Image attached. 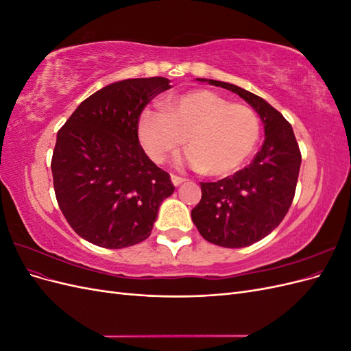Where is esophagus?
<instances>
[{
	"label": "esophagus",
	"instance_id": "obj_1",
	"mask_svg": "<svg viewBox=\"0 0 351 351\" xmlns=\"http://www.w3.org/2000/svg\"><path fill=\"white\" fill-rule=\"evenodd\" d=\"M171 182H173V184H174V186H180V184L186 182V178H183V177H178V176L173 174V176H171Z\"/></svg>",
	"mask_w": 351,
	"mask_h": 351
}]
</instances>
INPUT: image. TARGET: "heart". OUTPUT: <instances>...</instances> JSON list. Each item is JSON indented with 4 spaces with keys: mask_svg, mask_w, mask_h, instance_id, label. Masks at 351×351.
Here are the masks:
<instances>
[{
    "mask_svg": "<svg viewBox=\"0 0 351 351\" xmlns=\"http://www.w3.org/2000/svg\"><path fill=\"white\" fill-rule=\"evenodd\" d=\"M261 136L256 112L206 89L189 90L162 102V111L145 110L137 137L146 155L162 164L186 145L189 165L208 176L231 174L246 161Z\"/></svg>",
    "mask_w": 351,
    "mask_h": 351,
    "instance_id": "heart-1",
    "label": "heart"
}]
</instances>
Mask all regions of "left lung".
<instances>
[{
	"label": "left lung",
	"instance_id": "obj_1",
	"mask_svg": "<svg viewBox=\"0 0 351 351\" xmlns=\"http://www.w3.org/2000/svg\"><path fill=\"white\" fill-rule=\"evenodd\" d=\"M197 80L237 93L263 123L265 142L253 161L234 176L200 183L202 199L192 209L205 240L222 247H246L267 237L289 212L302 164L299 145L291 124L258 95L226 82Z\"/></svg>",
	"mask_w": 351,
	"mask_h": 351
}]
</instances>
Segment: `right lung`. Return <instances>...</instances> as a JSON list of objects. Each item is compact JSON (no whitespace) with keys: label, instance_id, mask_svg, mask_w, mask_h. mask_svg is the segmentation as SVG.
Segmentation results:
<instances>
[{"label":"right lung","instance_id":"1","mask_svg":"<svg viewBox=\"0 0 351 351\" xmlns=\"http://www.w3.org/2000/svg\"><path fill=\"white\" fill-rule=\"evenodd\" d=\"M169 88L165 77L111 83L84 99L58 130L51 161L56 197L86 241L123 249L151 236L159 206L176 187L145 154L137 121Z\"/></svg>","mask_w":351,"mask_h":351}]
</instances>
